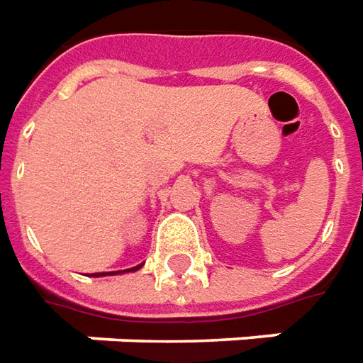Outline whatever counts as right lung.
I'll use <instances>...</instances> for the list:
<instances>
[{
    "label": "right lung",
    "instance_id": "right-lung-1",
    "mask_svg": "<svg viewBox=\"0 0 363 363\" xmlns=\"http://www.w3.org/2000/svg\"><path fill=\"white\" fill-rule=\"evenodd\" d=\"M140 267H142V264H138V267H134V269H128V271H138ZM104 274H116V272H94L92 277H104Z\"/></svg>",
    "mask_w": 363,
    "mask_h": 363
}]
</instances>
